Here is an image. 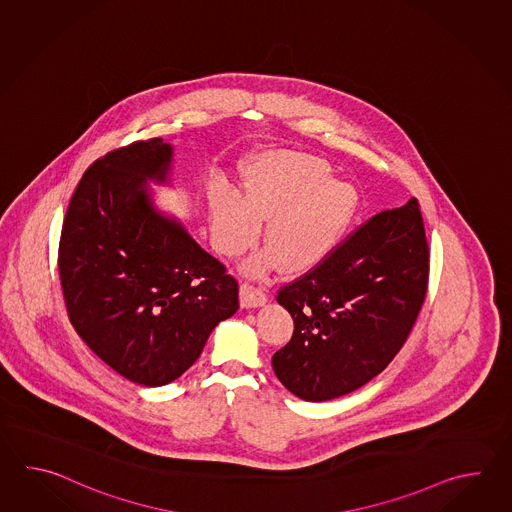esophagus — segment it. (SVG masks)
<instances>
[{"mask_svg":"<svg viewBox=\"0 0 512 512\" xmlns=\"http://www.w3.org/2000/svg\"><path fill=\"white\" fill-rule=\"evenodd\" d=\"M241 305L243 307H258L267 302V293L263 287H256L252 283H241Z\"/></svg>","mask_w":512,"mask_h":512,"instance_id":"obj_1","label":"esophagus"}]
</instances>
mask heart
Segmentation results:
<instances>
[{"instance_id":"heart-1","label":"heart","mask_w":512,"mask_h":512,"mask_svg":"<svg viewBox=\"0 0 512 512\" xmlns=\"http://www.w3.org/2000/svg\"><path fill=\"white\" fill-rule=\"evenodd\" d=\"M355 208L353 186L331 179L326 161L305 153H272L252 166L245 199L212 201L210 227L216 249L238 256L258 240L261 219L271 216L265 236L273 249L256 254L247 271H269L278 258L287 271H307L337 247Z\"/></svg>"}]
</instances>
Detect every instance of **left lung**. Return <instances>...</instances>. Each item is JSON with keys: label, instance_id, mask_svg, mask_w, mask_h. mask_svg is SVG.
Listing matches in <instances>:
<instances>
[{"label": "left lung", "instance_id": "8db88e82", "mask_svg": "<svg viewBox=\"0 0 512 512\" xmlns=\"http://www.w3.org/2000/svg\"><path fill=\"white\" fill-rule=\"evenodd\" d=\"M428 274L430 251L415 197L362 223L326 260L280 287L276 300L293 316L294 331L272 357L276 377L315 403L370 382L410 335Z\"/></svg>", "mask_w": 512, "mask_h": 512}]
</instances>
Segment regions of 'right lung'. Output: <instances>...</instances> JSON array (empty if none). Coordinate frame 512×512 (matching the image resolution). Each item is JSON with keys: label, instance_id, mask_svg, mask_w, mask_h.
I'll use <instances>...</instances> for the list:
<instances>
[{"label": "right lung", "instance_id": "add662e5", "mask_svg": "<svg viewBox=\"0 0 512 512\" xmlns=\"http://www.w3.org/2000/svg\"><path fill=\"white\" fill-rule=\"evenodd\" d=\"M170 163L163 139L97 159L75 188L58 243L69 322L98 359L142 386L181 377L240 307L227 267L152 207L146 179L164 181Z\"/></svg>", "mask_w": 512, "mask_h": 512}]
</instances>
